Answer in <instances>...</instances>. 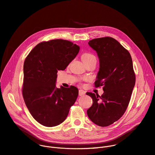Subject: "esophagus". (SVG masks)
<instances>
[{"label": "esophagus", "instance_id": "34e87169", "mask_svg": "<svg viewBox=\"0 0 155 155\" xmlns=\"http://www.w3.org/2000/svg\"><path fill=\"white\" fill-rule=\"evenodd\" d=\"M85 94H86L85 91H84L82 90V89H80V90L79 91V96H84V95Z\"/></svg>", "mask_w": 155, "mask_h": 155}]
</instances>
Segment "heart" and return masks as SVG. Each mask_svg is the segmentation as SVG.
<instances>
[{
  "label": "heart",
  "instance_id": "1",
  "mask_svg": "<svg viewBox=\"0 0 155 155\" xmlns=\"http://www.w3.org/2000/svg\"><path fill=\"white\" fill-rule=\"evenodd\" d=\"M92 58H96L94 54L90 53H85L82 54V60H86V59H89Z\"/></svg>",
  "mask_w": 155,
  "mask_h": 155
}]
</instances>
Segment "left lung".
<instances>
[{
  "label": "left lung",
  "instance_id": "8db88e82",
  "mask_svg": "<svg viewBox=\"0 0 155 155\" xmlns=\"http://www.w3.org/2000/svg\"><path fill=\"white\" fill-rule=\"evenodd\" d=\"M88 44L99 59L95 86H103L104 92L101 96L86 93L93 101L87 114L95 124L107 127L121 118L128 105L135 84L132 59L130 53L112 37L95 38Z\"/></svg>",
  "mask_w": 155,
  "mask_h": 155
}]
</instances>
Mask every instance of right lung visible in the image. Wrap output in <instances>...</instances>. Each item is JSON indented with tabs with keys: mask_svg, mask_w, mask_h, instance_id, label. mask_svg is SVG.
<instances>
[{
	"mask_svg": "<svg viewBox=\"0 0 155 155\" xmlns=\"http://www.w3.org/2000/svg\"><path fill=\"white\" fill-rule=\"evenodd\" d=\"M80 48L68 40L57 39L38 44L23 64L22 94L33 117L43 126L55 127L66 118L76 101L75 86L56 87L58 70H64Z\"/></svg>",
	"mask_w": 155,
	"mask_h": 155,
	"instance_id": "obj_1",
	"label": "right lung"
}]
</instances>
